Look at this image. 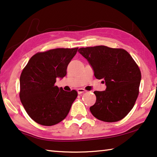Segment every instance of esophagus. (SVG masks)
<instances>
[{"label": "esophagus", "instance_id": "1", "mask_svg": "<svg viewBox=\"0 0 157 157\" xmlns=\"http://www.w3.org/2000/svg\"><path fill=\"white\" fill-rule=\"evenodd\" d=\"M78 93L79 94H82V93H84V92H86V91L85 90H84V89H82V88H79V89H78Z\"/></svg>", "mask_w": 157, "mask_h": 157}]
</instances>
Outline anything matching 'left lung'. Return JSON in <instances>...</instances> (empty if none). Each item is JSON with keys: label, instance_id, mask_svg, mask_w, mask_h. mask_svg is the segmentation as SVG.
Instances as JSON below:
<instances>
[{"label": "left lung", "instance_id": "1", "mask_svg": "<svg viewBox=\"0 0 157 157\" xmlns=\"http://www.w3.org/2000/svg\"><path fill=\"white\" fill-rule=\"evenodd\" d=\"M79 53L92 67L97 79H104L105 91L94 92L92 115L104 122H116L132 110L139 94L141 72L128 52L105 46L80 48Z\"/></svg>", "mask_w": 157, "mask_h": 157}]
</instances>
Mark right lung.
I'll list each match as a JSON object with an SVG mask.
<instances>
[{
	"mask_svg": "<svg viewBox=\"0 0 157 157\" xmlns=\"http://www.w3.org/2000/svg\"><path fill=\"white\" fill-rule=\"evenodd\" d=\"M78 48H55L37 53L21 73L20 98L32 120L42 125H56L65 118L78 97L75 90L66 92L55 85L63 78L67 67Z\"/></svg>",
	"mask_w": 157,
	"mask_h": 157,
	"instance_id": "obj_1",
	"label": "right lung"
}]
</instances>
